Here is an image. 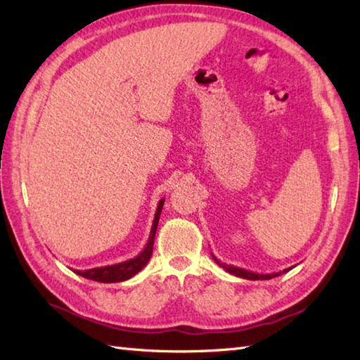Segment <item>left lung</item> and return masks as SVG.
Listing matches in <instances>:
<instances>
[{"label":"left lung","mask_w":360,"mask_h":360,"mask_svg":"<svg viewBox=\"0 0 360 360\" xmlns=\"http://www.w3.org/2000/svg\"><path fill=\"white\" fill-rule=\"evenodd\" d=\"M212 257H213V259H215V263H217L219 267H223V269H224L226 272L235 275V277L246 278V280H271V278L278 277V275H281L283 272L290 271V269H292V267H294V266H292V267H288V269H285V271L274 272V274H258V272H252V271L241 269V267H236V266H232V264H226V263L221 262V259H218L213 254H212Z\"/></svg>","instance_id":"1"}]
</instances>
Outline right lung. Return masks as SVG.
Wrapping results in <instances>:
<instances>
[{"mask_svg": "<svg viewBox=\"0 0 360 360\" xmlns=\"http://www.w3.org/2000/svg\"><path fill=\"white\" fill-rule=\"evenodd\" d=\"M164 201L160 200L158 204V209L155 213V219H153V226L150 231L148 241L145 244V248L139 255H136L131 259H127V262H122L117 264H110V266H102V267H94V269H86V271H77L74 269V272L77 275H82L88 280H94L98 283H119V281H125L128 278H131L133 275L137 272H141L147 263L150 262V257L153 254V244H155V235H156V229L159 224V217L160 212H162L164 207Z\"/></svg>", "mask_w": 360, "mask_h": 360, "instance_id": "add662e5", "label": "right lung"}]
</instances>
